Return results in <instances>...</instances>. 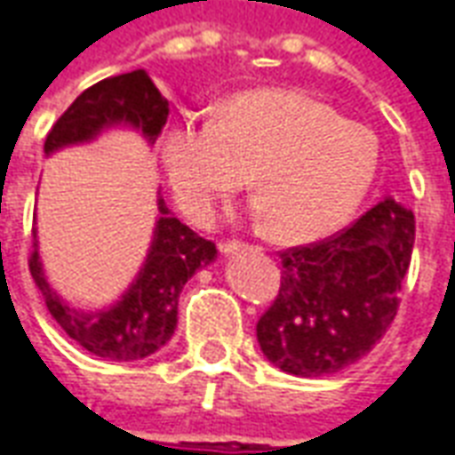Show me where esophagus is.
Masks as SVG:
<instances>
[{
	"mask_svg": "<svg viewBox=\"0 0 455 455\" xmlns=\"http://www.w3.org/2000/svg\"><path fill=\"white\" fill-rule=\"evenodd\" d=\"M246 243L243 241H221L219 243V251L224 253V256H231V253H238V251H243Z\"/></svg>",
	"mask_w": 455,
	"mask_h": 455,
	"instance_id": "34e87169",
	"label": "esophagus"
}]
</instances>
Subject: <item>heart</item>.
Instances as JSON below:
<instances>
[{
	"instance_id": "1",
	"label": "heart",
	"mask_w": 455,
	"mask_h": 455,
	"mask_svg": "<svg viewBox=\"0 0 455 455\" xmlns=\"http://www.w3.org/2000/svg\"><path fill=\"white\" fill-rule=\"evenodd\" d=\"M378 139L302 90H251L214 121L180 119L163 163L180 209L209 227L238 189H256L258 221L280 241H315L343 227L378 175Z\"/></svg>"
}]
</instances>
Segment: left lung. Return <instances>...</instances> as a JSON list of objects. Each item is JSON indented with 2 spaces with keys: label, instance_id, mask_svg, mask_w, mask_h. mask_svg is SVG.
I'll list each match as a JSON object with an SVG mask.
<instances>
[{
  "label": "left lung",
  "instance_id": "1",
  "mask_svg": "<svg viewBox=\"0 0 455 455\" xmlns=\"http://www.w3.org/2000/svg\"><path fill=\"white\" fill-rule=\"evenodd\" d=\"M411 246V209L385 197L341 234L287 248L280 292L256 324L263 355L297 378L361 361L397 315Z\"/></svg>",
  "mask_w": 455,
  "mask_h": 455
}]
</instances>
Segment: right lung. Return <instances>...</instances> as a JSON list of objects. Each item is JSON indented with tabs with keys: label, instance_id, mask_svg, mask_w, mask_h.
I'll return each mask as SVG.
<instances>
[{
	"label": "right lung",
	"instance_id": "obj_1",
	"mask_svg": "<svg viewBox=\"0 0 455 455\" xmlns=\"http://www.w3.org/2000/svg\"><path fill=\"white\" fill-rule=\"evenodd\" d=\"M168 100L158 92L146 70L107 77L75 100L45 136L44 153L90 143L107 129H136L148 146L156 143L168 121ZM217 258V246L197 236L158 197L146 263L129 290L107 309L83 312L55 292L38 258V241L28 260L36 287L65 334L84 351L109 361H140L170 341L178 326V299L182 287L199 267Z\"/></svg>",
	"mask_w": 455,
	"mask_h": 455
}]
</instances>
